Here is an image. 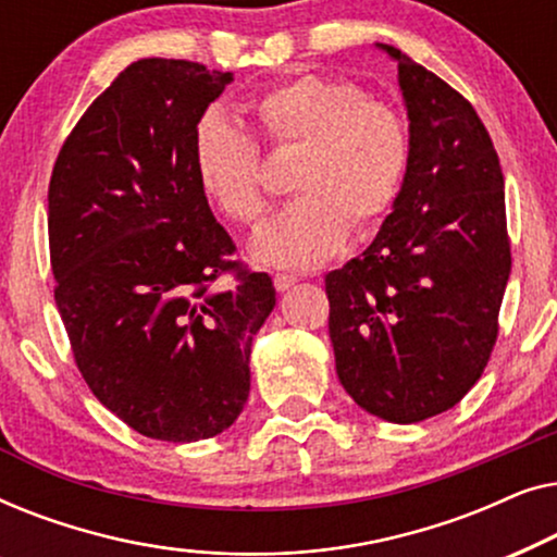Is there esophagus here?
Wrapping results in <instances>:
<instances>
[{
    "instance_id": "obj_1",
    "label": "esophagus",
    "mask_w": 557,
    "mask_h": 557,
    "mask_svg": "<svg viewBox=\"0 0 557 557\" xmlns=\"http://www.w3.org/2000/svg\"><path fill=\"white\" fill-rule=\"evenodd\" d=\"M296 281H299V278L292 276V273H276V276H273V286H276L278 292H288V288H292Z\"/></svg>"
}]
</instances>
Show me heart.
Segmentation results:
<instances>
[{
    "mask_svg": "<svg viewBox=\"0 0 557 557\" xmlns=\"http://www.w3.org/2000/svg\"><path fill=\"white\" fill-rule=\"evenodd\" d=\"M258 134L271 147H296V195L250 240L256 261L276 269L324 263L349 223L370 231L398 202L413 144L400 111L364 98L357 83L330 73H296L250 98ZM195 174L208 200L233 223L265 212L261 151L225 113L208 111L193 136Z\"/></svg>",
    "mask_w": 557,
    "mask_h": 557,
    "instance_id": "1",
    "label": "heart"
}]
</instances>
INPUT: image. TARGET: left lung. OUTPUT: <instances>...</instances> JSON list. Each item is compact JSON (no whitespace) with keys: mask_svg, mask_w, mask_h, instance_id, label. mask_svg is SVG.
I'll use <instances>...</instances> for the list:
<instances>
[{"mask_svg":"<svg viewBox=\"0 0 557 557\" xmlns=\"http://www.w3.org/2000/svg\"><path fill=\"white\" fill-rule=\"evenodd\" d=\"M413 144L398 202L362 256L326 273L330 339L352 400L418 423L467 395L490 362L509 256L505 177L461 94L393 45Z\"/></svg>","mask_w":557,"mask_h":557,"instance_id":"obj_1","label":"left lung"}]
</instances>
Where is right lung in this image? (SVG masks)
<instances>
[{
	"instance_id": "1",
	"label": "right lung",
	"mask_w": 557,
	"mask_h": 557,
	"mask_svg": "<svg viewBox=\"0 0 557 557\" xmlns=\"http://www.w3.org/2000/svg\"><path fill=\"white\" fill-rule=\"evenodd\" d=\"M231 81L189 60H136L75 124L48 189L75 364L111 413L172 444L235 423L253 337L276 307L269 273L231 261L195 174V126ZM223 272L235 287L216 286Z\"/></svg>"
}]
</instances>
